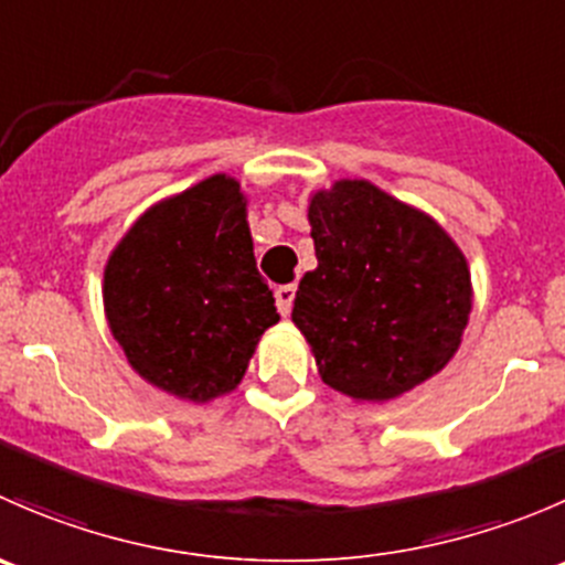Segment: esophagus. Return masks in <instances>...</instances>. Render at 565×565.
I'll return each mask as SVG.
<instances>
[{
  "label": "esophagus",
  "mask_w": 565,
  "mask_h": 565,
  "mask_svg": "<svg viewBox=\"0 0 565 565\" xmlns=\"http://www.w3.org/2000/svg\"><path fill=\"white\" fill-rule=\"evenodd\" d=\"M295 284H284V287L276 289V306H278V315L281 317H289V311H292V303H295Z\"/></svg>",
  "instance_id": "1"
}]
</instances>
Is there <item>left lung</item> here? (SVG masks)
Instances as JSON below:
<instances>
[{
	"instance_id": "1",
	"label": "left lung",
	"mask_w": 565,
	"mask_h": 565,
	"mask_svg": "<svg viewBox=\"0 0 565 565\" xmlns=\"http://www.w3.org/2000/svg\"><path fill=\"white\" fill-rule=\"evenodd\" d=\"M309 224L317 267L300 278L292 322L322 383L383 404L443 372L472 311L454 237L369 180L311 193Z\"/></svg>"
}]
</instances>
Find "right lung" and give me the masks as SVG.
<instances>
[{
    "instance_id": "right-lung-1",
    "label": "right lung",
    "mask_w": 565,
    "mask_h": 565,
    "mask_svg": "<svg viewBox=\"0 0 565 565\" xmlns=\"http://www.w3.org/2000/svg\"><path fill=\"white\" fill-rule=\"evenodd\" d=\"M246 207L241 182L213 174L145 210L106 262L108 330L141 380L182 402L235 391L278 322Z\"/></svg>"
}]
</instances>
